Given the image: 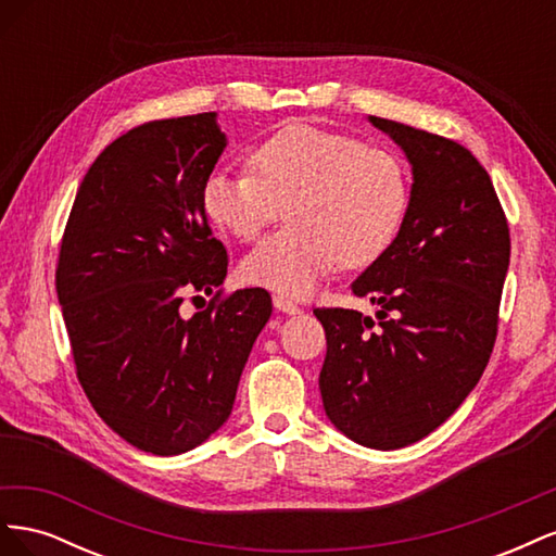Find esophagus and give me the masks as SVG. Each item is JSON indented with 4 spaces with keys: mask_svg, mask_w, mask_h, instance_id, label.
Wrapping results in <instances>:
<instances>
[{
    "mask_svg": "<svg viewBox=\"0 0 556 556\" xmlns=\"http://www.w3.org/2000/svg\"><path fill=\"white\" fill-rule=\"evenodd\" d=\"M274 306H276V311H280V313H288V315H296V313H301V308L294 304V301L285 299V296H280V294H276V296H274Z\"/></svg>",
    "mask_w": 556,
    "mask_h": 556,
    "instance_id": "34e87169",
    "label": "esophagus"
}]
</instances>
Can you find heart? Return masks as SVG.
<instances>
[{"label": "heart", "mask_w": 556, "mask_h": 556, "mask_svg": "<svg viewBox=\"0 0 556 556\" xmlns=\"http://www.w3.org/2000/svg\"><path fill=\"white\" fill-rule=\"evenodd\" d=\"M204 211L215 227L252 241L280 220L241 264L248 282L306 296L336 266L362 268L384 255L408 211L403 162L387 148L311 125H290L266 139L241 172H213Z\"/></svg>", "instance_id": "b5f03b06"}]
</instances>
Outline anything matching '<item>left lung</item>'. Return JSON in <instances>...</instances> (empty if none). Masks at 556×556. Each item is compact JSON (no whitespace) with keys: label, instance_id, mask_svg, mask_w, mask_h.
Masks as SVG:
<instances>
[{"label":"left lung","instance_id":"obj_1","mask_svg":"<svg viewBox=\"0 0 556 556\" xmlns=\"http://www.w3.org/2000/svg\"><path fill=\"white\" fill-rule=\"evenodd\" d=\"M413 164L410 204L384 255L352 282L378 306L315 308L327 336L325 413L376 450L425 439L462 406L494 350L510 229L490 174L462 143L368 117Z\"/></svg>","mask_w":556,"mask_h":556}]
</instances>
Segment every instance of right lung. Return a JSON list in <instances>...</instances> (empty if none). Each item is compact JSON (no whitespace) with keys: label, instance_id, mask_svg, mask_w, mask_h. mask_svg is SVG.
<instances>
[{"label":"right lung","instance_id":"add662e5","mask_svg":"<svg viewBox=\"0 0 556 556\" xmlns=\"http://www.w3.org/2000/svg\"><path fill=\"white\" fill-rule=\"evenodd\" d=\"M225 146L215 113L129 129L92 162L60 243L55 290L83 392L121 439L160 457L225 425L271 317L262 288L214 291L229 255L201 192ZM194 291L216 294L185 318Z\"/></svg>","mask_w":556,"mask_h":556}]
</instances>
